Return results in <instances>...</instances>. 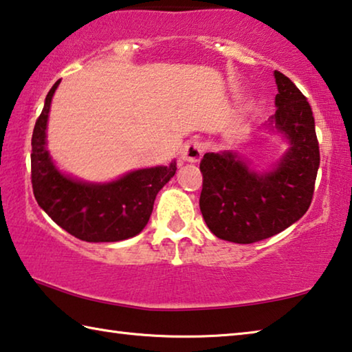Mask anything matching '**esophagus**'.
<instances>
[{
	"label": "esophagus",
	"mask_w": 352,
	"mask_h": 352,
	"mask_svg": "<svg viewBox=\"0 0 352 352\" xmlns=\"http://www.w3.org/2000/svg\"><path fill=\"white\" fill-rule=\"evenodd\" d=\"M201 155H204V144L199 141H189L183 146L180 152V158L183 162H188V163H197L201 158Z\"/></svg>",
	"instance_id": "obj_1"
}]
</instances>
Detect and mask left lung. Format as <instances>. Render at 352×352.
<instances>
[{"mask_svg": "<svg viewBox=\"0 0 352 352\" xmlns=\"http://www.w3.org/2000/svg\"><path fill=\"white\" fill-rule=\"evenodd\" d=\"M278 94L269 132L287 141L283 157L269 170H254L233 151L208 152L200 162L204 188L200 211L219 239L253 243L289 228L309 210L320 151L312 109L296 85L273 73Z\"/></svg>", "mask_w": 352, "mask_h": 352, "instance_id": "left-lung-1", "label": "left lung"}]
</instances>
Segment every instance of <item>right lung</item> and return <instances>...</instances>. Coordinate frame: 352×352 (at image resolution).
<instances>
[{
    "mask_svg": "<svg viewBox=\"0 0 352 352\" xmlns=\"http://www.w3.org/2000/svg\"><path fill=\"white\" fill-rule=\"evenodd\" d=\"M57 80L47 93L32 133L31 178L35 200L54 222L85 242H118L140 234L153 210V201L175 175L169 166L136 169L105 183L83 182L65 174L47 151L46 129Z\"/></svg>",
    "mask_w": 352,
    "mask_h": 352,
    "instance_id": "obj_1",
    "label": "right lung"
}]
</instances>
